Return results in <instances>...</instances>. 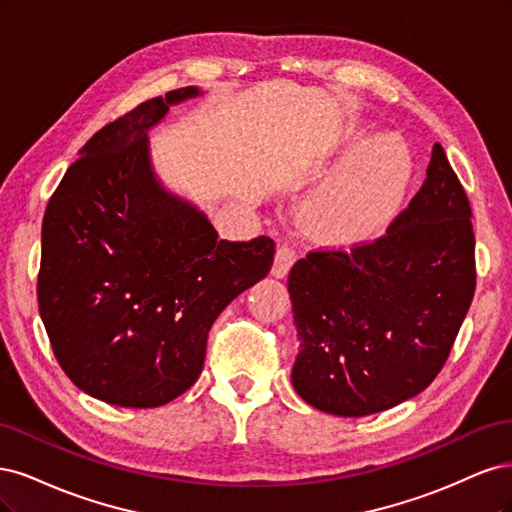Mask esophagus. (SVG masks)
Segmentation results:
<instances>
[{
    "instance_id": "esophagus-1",
    "label": "esophagus",
    "mask_w": 512,
    "mask_h": 512,
    "mask_svg": "<svg viewBox=\"0 0 512 512\" xmlns=\"http://www.w3.org/2000/svg\"><path fill=\"white\" fill-rule=\"evenodd\" d=\"M295 261V251L291 249L289 244H280L276 249V257H274V266H272V274L276 278H285L289 274V268L293 266Z\"/></svg>"
}]
</instances>
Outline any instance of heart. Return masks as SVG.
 <instances>
[{"label":"heart","mask_w":512,"mask_h":512,"mask_svg":"<svg viewBox=\"0 0 512 512\" xmlns=\"http://www.w3.org/2000/svg\"><path fill=\"white\" fill-rule=\"evenodd\" d=\"M361 144V136L355 138ZM412 176V153L398 136H378L329 180L312 214L334 234H364L402 200Z\"/></svg>","instance_id":"1"}]
</instances>
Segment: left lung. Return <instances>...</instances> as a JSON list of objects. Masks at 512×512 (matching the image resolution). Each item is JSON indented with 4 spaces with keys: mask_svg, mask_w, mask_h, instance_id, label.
I'll return each instance as SVG.
<instances>
[{
    "mask_svg": "<svg viewBox=\"0 0 512 512\" xmlns=\"http://www.w3.org/2000/svg\"><path fill=\"white\" fill-rule=\"evenodd\" d=\"M470 219L466 191L434 144L423 187L383 238L295 263L291 383L304 402L366 417L434 381L474 298Z\"/></svg>",
    "mask_w": 512,
    "mask_h": 512,
    "instance_id": "left-lung-1",
    "label": "left lung"
}]
</instances>
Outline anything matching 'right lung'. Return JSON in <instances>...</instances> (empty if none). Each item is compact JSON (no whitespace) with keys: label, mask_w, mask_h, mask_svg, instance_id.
<instances>
[{"label":"right lung","mask_w":512,"mask_h":512,"mask_svg":"<svg viewBox=\"0 0 512 512\" xmlns=\"http://www.w3.org/2000/svg\"><path fill=\"white\" fill-rule=\"evenodd\" d=\"M183 87L102 127L80 148L42 223L38 304L55 357L91 398L157 408L202 372L212 323L268 276L274 240H219L206 214L161 183L148 131Z\"/></svg>","instance_id":"1"}]
</instances>
